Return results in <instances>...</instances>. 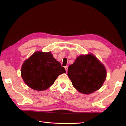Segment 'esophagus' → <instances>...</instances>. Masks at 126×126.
Instances as JSON below:
<instances>
[{
    "instance_id": "esophagus-1",
    "label": "esophagus",
    "mask_w": 126,
    "mask_h": 126,
    "mask_svg": "<svg viewBox=\"0 0 126 126\" xmlns=\"http://www.w3.org/2000/svg\"><path fill=\"white\" fill-rule=\"evenodd\" d=\"M64 68H65V70H66V71L67 72V71H68V66H65V67H64Z\"/></svg>"
}]
</instances>
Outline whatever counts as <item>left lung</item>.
I'll use <instances>...</instances> for the list:
<instances>
[{"label": "left lung", "instance_id": "8db88e82", "mask_svg": "<svg viewBox=\"0 0 126 126\" xmlns=\"http://www.w3.org/2000/svg\"><path fill=\"white\" fill-rule=\"evenodd\" d=\"M68 76L76 89L89 94L100 89L106 79L104 65L92 55H81L69 66Z\"/></svg>", "mask_w": 126, "mask_h": 126}]
</instances>
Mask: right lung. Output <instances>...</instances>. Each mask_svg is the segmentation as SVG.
<instances>
[{"label": "right lung", "instance_id": "add662e5", "mask_svg": "<svg viewBox=\"0 0 126 126\" xmlns=\"http://www.w3.org/2000/svg\"><path fill=\"white\" fill-rule=\"evenodd\" d=\"M66 73L50 52H36L23 63L21 75L26 85L42 91L52 85L60 75Z\"/></svg>", "mask_w": 126, "mask_h": 126}]
</instances>
